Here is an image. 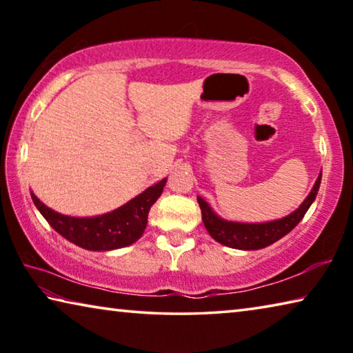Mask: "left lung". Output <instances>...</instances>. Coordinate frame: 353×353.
I'll use <instances>...</instances> for the list:
<instances>
[{"label":"left lung","mask_w":353,"mask_h":353,"mask_svg":"<svg viewBox=\"0 0 353 353\" xmlns=\"http://www.w3.org/2000/svg\"><path fill=\"white\" fill-rule=\"evenodd\" d=\"M321 177L318 176L314 182L313 190L310 191V194L302 202L301 207L297 210L292 212L288 216L277 221H270V223H260V224H246V223H234V221H225L219 218L216 213L212 210V207L207 202L198 198L202 221L208 234L216 240L218 243L224 244L227 248L241 249V250H255L263 249L270 244L276 243L280 238H283L286 234L294 229V227L301 223L303 214L307 213L310 205L313 204L316 199V194L319 191Z\"/></svg>","instance_id":"1"}]
</instances>
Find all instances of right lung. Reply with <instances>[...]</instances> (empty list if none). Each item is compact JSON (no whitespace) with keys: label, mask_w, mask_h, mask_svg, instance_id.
I'll list each match as a JSON object with an SVG mask.
<instances>
[{"label":"right lung","mask_w":353,"mask_h":353,"mask_svg":"<svg viewBox=\"0 0 353 353\" xmlns=\"http://www.w3.org/2000/svg\"><path fill=\"white\" fill-rule=\"evenodd\" d=\"M166 179L146 188L117 210L93 218L65 216L46 207L31 193L35 207L52 229L76 246L87 250H113L135 243L148 224V213L162 194Z\"/></svg>","instance_id":"obj_1"}]
</instances>
